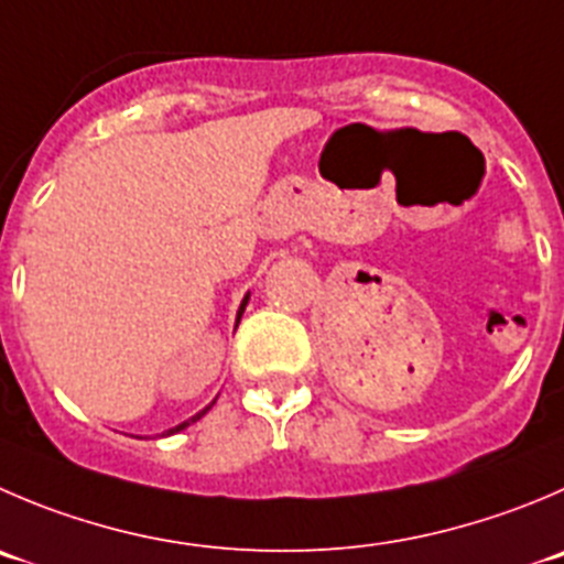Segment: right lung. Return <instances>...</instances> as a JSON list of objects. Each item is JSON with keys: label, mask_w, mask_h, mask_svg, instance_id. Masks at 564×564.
<instances>
[{"label": "right lung", "mask_w": 564, "mask_h": 564, "mask_svg": "<svg viewBox=\"0 0 564 564\" xmlns=\"http://www.w3.org/2000/svg\"><path fill=\"white\" fill-rule=\"evenodd\" d=\"M246 304H249V293H246V296H243V302H240V307H238V324H240V315H243ZM213 404H216V401H213ZM213 404H207V406H205V410H202V412H196V415H193V417H187V421H182V423H180V426H174V429H169V432H163V437H169V434H176V432H182V429H185V426H191V423H196V421H198V417L205 415V412H207V410H210V406H213Z\"/></svg>", "instance_id": "add662e5"}]
</instances>
